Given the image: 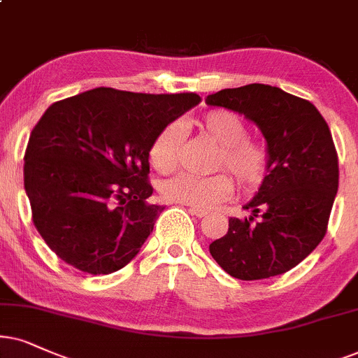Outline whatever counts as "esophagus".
<instances>
[{
  "mask_svg": "<svg viewBox=\"0 0 358 358\" xmlns=\"http://www.w3.org/2000/svg\"><path fill=\"white\" fill-rule=\"evenodd\" d=\"M189 213L196 216V218H205V216L208 215L206 210H200V208H193V206L189 208Z\"/></svg>",
  "mask_w": 358,
  "mask_h": 358,
  "instance_id": "1",
  "label": "esophagus"
}]
</instances>
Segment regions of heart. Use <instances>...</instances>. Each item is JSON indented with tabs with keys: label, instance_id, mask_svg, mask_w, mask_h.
Wrapping results in <instances>:
<instances>
[{
	"label": "heart",
	"instance_id": "b5f03b06",
	"mask_svg": "<svg viewBox=\"0 0 358 358\" xmlns=\"http://www.w3.org/2000/svg\"><path fill=\"white\" fill-rule=\"evenodd\" d=\"M198 127L220 145L216 169L228 170L243 187H252L261 182L268 162L266 150L259 142L246 137V124L236 114L224 108L208 110L200 117ZM182 142V125L169 124L164 127L153 138L148 152L153 169L160 173L173 171L178 166ZM233 192V180L224 173L206 178L183 173L162 185V194L169 201L200 210H211L218 203L228 200Z\"/></svg>",
	"mask_w": 358,
	"mask_h": 358
}]
</instances>
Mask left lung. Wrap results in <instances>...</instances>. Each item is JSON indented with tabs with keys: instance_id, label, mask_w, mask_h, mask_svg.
I'll list each match as a JSON object with an SVG mask.
<instances>
[{
	"instance_id": "8db88e82",
	"label": "left lung",
	"mask_w": 358,
	"mask_h": 358,
	"mask_svg": "<svg viewBox=\"0 0 358 358\" xmlns=\"http://www.w3.org/2000/svg\"><path fill=\"white\" fill-rule=\"evenodd\" d=\"M255 122L266 140V175L251 211L229 218L228 233L210 244L226 273L241 280L296 268L327 231L338 188V160L327 122L309 101L266 84L223 89L206 97Z\"/></svg>"
}]
</instances>
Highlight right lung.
<instances>
[{
    "instance_id": "right-lung-1",
    "label": "right lung",
    "mask_w": 358,
    "mask_h": 358,
    "mask_svg": "<svg viewBox=\"0 0 358 358\" xmlns=\"http://www.w3.org/2000/svg\"><path fill=\"white\" fill-rule=\"evenodd\" d=\"M200 102L97 87L44 112L24 153V189L36 229L62 261L110 274L138 255L165 210L148 201L153 138Z\"/></svg>"
}]
</instances>
